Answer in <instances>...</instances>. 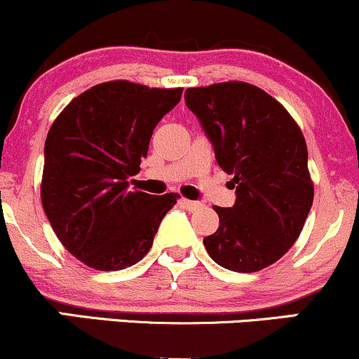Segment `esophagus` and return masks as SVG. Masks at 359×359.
I'll use <instances>...</instances> for the list:
<instances>
[{
    "instance_id": "obj_1",
    "label": "esophagus",
    "mask_w": 359,
    "mask_h": 359,
    "mask_svg": "<svg viewBox=\"0 0 359 359\" xmlns=\"http://www.w3.org/2000/svg\"><path fill=\"white\" fill-rule=\"evenodd\" d=\"M179 204L182 205L184 209H187V211H197V209L201 208V203H197V201H189V199H180Z\"/></svg>"
}]
</instances>
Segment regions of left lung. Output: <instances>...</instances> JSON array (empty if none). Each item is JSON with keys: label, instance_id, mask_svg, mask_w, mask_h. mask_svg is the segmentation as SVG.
Returning a JSON list of instances; mask_svg holds the SVG:
<instances>
[{"label": "left lung", "instance_id": "1", "mask_svg": "<svg viewBox=\"0 0 359 359\" xmlns=\"http://www.w3.org/2000/svg\"><path fill=\"white\" fill-rule=\"evenodd\" d=\"M185 104L236 187L233 208H212L219 228L204 238L205 250L222 269H266L292 248L314 201L302 131L278 101L248 82L191 88Z\"/></svg>", "mask_w": 359, "mask_h": 359}]
</instances>
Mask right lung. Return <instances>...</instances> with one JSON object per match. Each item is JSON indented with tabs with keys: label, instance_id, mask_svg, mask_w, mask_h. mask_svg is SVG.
Returning a JSON list of instances; mask_svg holds the SVG:
<instances>
[{
	"label": "right lung",
	"instance_id": "1",
	"mask_svg": "<svg viewBox=\"0 0 359 359\" xmlns=\"http://www.w3.org/2000/svg\"><path fill=\"white\" fill-rule=\"evenodd\" d=\"M182 89L111 81L65 106L45 140L42 204L69 253L101 271L135 265L150 251L179 194L128 191L155 126Z\"/></svg>",
	"mask_w": 359,
	"mask_h": 359
}]
</instances>
